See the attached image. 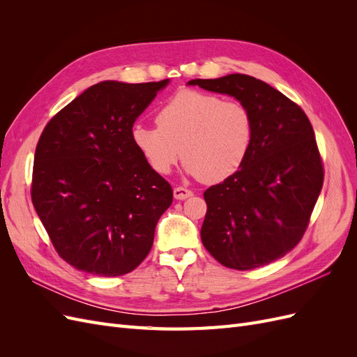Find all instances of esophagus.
<instances>
[{"mask_svg":"<svg viewBox=\"0 0 357 357\" xmlns=\"http://www.w3.org/2000/svg\"><path fill=\"white\" fill-rule=\"evenodd\" d=\"M192 195H193V192H192V190H189V189H186V188H181V186H178V188H176V189H174V198H176V199L183 201V199H188V198H190Z\"/></svg>","mask_w":357,"mask_h":357,"instance_id":"obj_1","label":"esophagus"}]
</instances>
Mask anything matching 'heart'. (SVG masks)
I'll list each match as a JSON object with an SVG mask.
<instances>
[{
    "mask_svg": "<svg viewBox=\"0 0 357 357\" xmlns=\"http://www.w3.org/2000/svg\"><path fill=\"white\" fill-rule=\"evenodd\" d=\"M158 126L135 125L132 144L146 164L165 176L180 158L204 183H220L245 162L253 143V119L240 101L180 91L156 112Z\"/></svg>",
    "mask_w": 357,
    "mask_h": 357,
    "instance_id": "b5f03b06",
    "label": "heart"
}]
</instances>
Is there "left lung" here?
<instances>
[{
	"mask_svg": "<svg viewBox=\"0 0 357 357\" xmlns=\"http://www.w3.org/2000/svg\"><path fill=\"white\" fill-rule=\"evenodd\" d=\"M188 84L234 96L253 119V143L243 167L204 192L202 244L232 269L271 264L301 241L323 186V162L308 117L286 95L252 75Z\"/></svg>",
	"mask_w": 357,
	"mask_h": 357,
	"instance_id": "8db88e82",
	"label": "left lung"
}]
</instances>
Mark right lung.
Returning <instances> with one entry per match:
<instances>
[{
  "mask_svg": "<svg viewBox=\"0 0 357 357\" xmlns=\"http://www.w3.org/2000/svg\"><path fill=\"white\" fill-rule=\"evenodd\" d=\"M168 82L93 84L40 135L31 199L58 255L79 271L128 274L153 245L172 189L137 152L131 131Z\"/></svg>",
  "mask_w": 357,
  "mask_h": 357,
  "instance_id": "right-lung-1",
  "label": "right lung"
}]
</instances>
